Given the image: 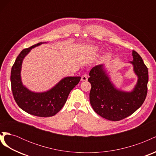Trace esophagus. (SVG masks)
Returning <instances> with one entry per match:
<instances>
[{
	"label": "esophagus",
	"instance_id": "esophagus-1",
	"mask_svg": "<svg viewBox=\"0 0 156 156\" xmlns=\"http://www.w3.org/2000/svg\"><path fill=\"white\" fill-rule=\"evenodd\" d=\"M88 80V76L87 74H83L81 76V81H86Z\"/></svg>",
	"mask_w": 156,
	"mask_h": 156
}]
</instances>
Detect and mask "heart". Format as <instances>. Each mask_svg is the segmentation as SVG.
<instances>
[{
    "label": "heart",
    "mask_w": 156,
    "mask_h": 156,
    "mask_svg": "<svg viewBox=\"0 0 156 156\" xmlns=\"http://www.w3.org/2000/svg\"><path fill=\"white\" fill-rule=\"evenodd\" d=\"M94 50H95V51H97V50H98V49H97V48H95V49H94Z\"/></svg>",
    "instance_id": "1"
}]
</instances>
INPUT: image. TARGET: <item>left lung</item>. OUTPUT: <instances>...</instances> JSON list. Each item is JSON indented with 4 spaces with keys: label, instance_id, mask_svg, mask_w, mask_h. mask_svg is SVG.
I'll return each mask as SVG.
<instances>
[{
    "label": "left lung",
    "instance_id": "obj_1",
    "mask_svg": "<svg viewBox=\"0 0 156 156\" xmlns=\"http://www.w3.org/2000/svg\"><path fill=\"white\" fill-rule=\"evenodd\" d=\"M133 60L130 62L138 77L131 92L120 90L115 87L107 73L104 66L92 68L88 81L91 84L90 101L94 111L105 119L119 121L130 116L143 105L146 94L148 71L141 56L133 51Z\"/></svg>",
    "mask_w": 156,
    "mask_h": 156
}]
</instances>
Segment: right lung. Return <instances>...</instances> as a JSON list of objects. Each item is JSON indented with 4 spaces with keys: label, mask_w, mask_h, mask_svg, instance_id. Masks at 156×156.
Segmentation results:
<instances>
[{
    "label": "right lung",
    "mask_w": 156,
    "mask_h": 156,
    "mask_svg": "<svg viewBox=\"0 0 156 156\" xmlns=\"http://www.w3.org/2000/svg\"><path fill=\"white\" fill-rule=\"evenodd\" d=\"M44 42H40L23 49L17 57L11 71V86L13 96L18 106L30 115L40 117L55 115L66 102L71 90L80 81L81 77H64L49 90L34 92L23 85L21 77L22 62L33 48Z\"/></svg>",
    "instance_id": "1"
}]
</instances>
